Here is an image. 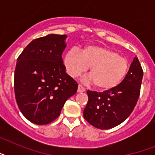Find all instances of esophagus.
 <instances>
[{
    "label": "esophagus",
    "instance_id": "1",
    "mask_svg": "<svg viewBox=\"0 0 155 155\" xmlns=\"http://www.w3.org/2000/svg\"><path fill=\"white\" fill-rule=\"evenodd\" d=\"M77 92H85V88L84 87H83L82 85H79L78 86V89H77Z\"/></svg>",
    "mask_w": 155,
    "mask_h": 155
}]
</instances>
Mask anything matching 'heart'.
<instances>
[{"instance_id": "heart-1", "label": "heart", "mask_w": 155, "mask_h": 155, "mask_svg": "<svg viewBox=\"0 0 155 155\" xmlns=\"http://www.w3.org/2000/svg\"><path fill=\"white\" fill-rule=\"evenodd\" d=\"M63 63L71 77H78L90 67V80L102 91L117 87L127 75V59L108 47L87 45L81 51L71 49L65 54Z\"/></svg>"}]
</instances>
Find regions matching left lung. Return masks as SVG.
<instances>
[{"label":"left lung","instance_id":"obj_1","mask_svg":"<svg viewBox=\"0 0 155 155\" xmlns=\"http://www.w3.org/2000/svg\"><path fill=\"white\" fill-rule=\"evenodd\" d=\"M143 71L137 57L130 64L124 80L113 89L104 92L87 91L88 101L84 117L92 126L108 130L129 117L137 102Z\"/></svg>","mask_w":155,"mask_h":155}]
</instances>
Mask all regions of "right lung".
<instances>
[{
	"label": "right lung",
	"mask_w": 155,
	"mask_h": 155,
	"mask_svg": "<svg viewBox=\"0 0 155 155\" xmlns=\"http://www.w3.org/2000/svg\"><path fill=\"white\" fill-rule=\"evenodd\" d=\"M67 35L51 34L33 40L17 60L14 92L18 108L27 120L47 125L61 113L78 84L66 73L62 58Z\"/></svg>",
	"instance_id": "1"
}]
</instances>
